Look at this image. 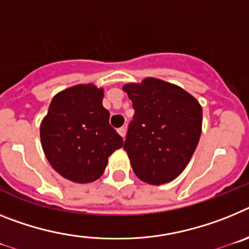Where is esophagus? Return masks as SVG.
<instances>
[{
  "mask_svg": "<svg viewBox=\"0 0 249 249\" xmlns=\"http://www.w3.org/2000/svg\"><path fill=\"white\" fill-rule=\"evenodd\" d=\"M118 133L120 134V135H122L123 138H124V137H125V134H126V129H125L124 126L119 127V129H118Z\"/></svg>",
  "mask_w": 249,
  "mask_h": 249,
  "instance_id": "1",
  "label": "esophagus"
}]
</instances>
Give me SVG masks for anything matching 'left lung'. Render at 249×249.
Wrapping results in <instances>:
<instances>
[{"instance_id": "obj_1", "label": "left lung", "mask_w": 249, "mask_h": 249, "mask_svg": "<svg viewBox=\"0 0 249 249\" xmlns=\"http://www.w3.org/2000/svg\"><path fill=\"white\" fill-rule=\"evenodd\" d=\"M135 110L124 150L135 176L153 185L169 183L189 163L202 133V107L173 84L146 77L123 88Z\"/></svg>"}]
</instances>
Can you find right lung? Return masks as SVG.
Wrapping results in <instances>:
<instances>
[{
    "mask_svg": "<svg viewBox=\"0 0 249 249\" xmlns=\"http://www.w3.org/2000/svg\"><path fill=\"white\" fill-rule=\"evenodd\" d=\"M104 90L76 85L55 95L40 126L41 145L60 176L90 183L103 176L107 158L124 144L109 124Z\"/></svg>",
    "mask_w": 249,
    "mask_h": 249,
    "instance_id": "1",
    "label": "right lung"
}]
</instances>
